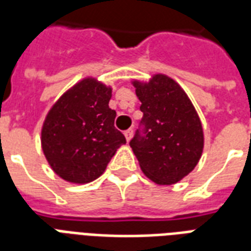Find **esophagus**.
<instances>
[{
  "label": "esophagus",
  "mask_w": 251,
  "mask_h": 251,
  "mask_svg": "<svg viewBox=\"0 0 251 251\" xmlns=\"http://www.w3.org/2000/svg\"><path fill=\"white\" fill-rule=\"evenodd\" d=\"M133 129H129V130H126L125 131V137H126V141L130 142V139L133 138Z\"/></svg>",
  "instance_id": "esophagus-1"
}]
</instances>
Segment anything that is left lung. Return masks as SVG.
Returning a JSON list of instances; mask_svg holds the SVG:
<instances>
[{"mask_svg":"<svg viewBox=\"0 0 251 251\" xmlns=\"http://www.w3.org/2000/svg\"><path fill=\"white\" fill-rule=\"evenodd\" d=\"M145 135L130 141L139 167L157 185H173L186 177L201 160L204 135L193 102L175 79L153 74L149 82L134 79Z\"/></svg>","mask_w":251,"mask_h":251,"instance_id":"8db88e82","label":"left lung"}]
</instances>
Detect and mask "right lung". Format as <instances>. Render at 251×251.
I'll list each match as a JSON object with an SVG mask.
<instances>
[{"mask_svg":"<svg viewBox=\"0 0 251 251\" xmlns=\"http://www.w3.org/2000/svg\"><path fill=\"white\" fill-rule=\"evenodd\" d=\"M112 87L87 76L70 87L49 109L41 127V149L58 177L88 183L104 173L126 139L114 127Z\"/></svg>","mask_w":251,"mask_h":251,"instance_id":"add662e5","label":"right lung"}]
</instances>
